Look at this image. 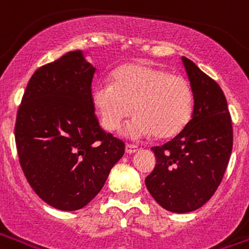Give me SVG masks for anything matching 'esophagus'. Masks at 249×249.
Wrapping results in <instances>:
<instances>
[{
	"mask_svg": "<svg viewBox=\"0 0 249 249\" xmlns=\"http://www.w3.org/2000/svg\"><path fill=\"white\" fill-rule=\"evenodd\" d=\"M140 150L139 146H136V145H130V143H126L125 145V153L126 154H133V153H137Z\"/></svg>",
	"mask_w": 249,
	"mask_h": 249,
	"instance_id": "34e87169",
	"label": "esophagus"
}]
</instances>
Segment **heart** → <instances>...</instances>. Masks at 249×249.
<instances>
[{"label": "heart", "instance_id": "obj_1", "mask_svg": "<svg viewBox=\"0 0 249 249\" xmlns=\"http://www.w3.org/2000/svg\"><path fill=\"white\" fill-rule=\"evenodd\" d=\"M92 106L104 129L120 128L134 110L137 116L125 126V136L139 139L154 134L167 140L187 126L194 96L185 78L150 64L132 63L117 68L112 83L93 88Z\"/></svg>", "mask_w": 249, "mask_h": 249}]
</instances>
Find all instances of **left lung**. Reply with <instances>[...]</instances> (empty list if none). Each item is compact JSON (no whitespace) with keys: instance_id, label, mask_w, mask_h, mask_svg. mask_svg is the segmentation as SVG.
<instances>
[{"instance_id":"1","label":"left lung","mask_w":249,"mask_h":249,"mask_svg":"<svg viewBox=\"0 0 249 249\" xmlns=\"http://www.w3.org/2000/svg\"><path fill=\"white\" fill-rule=\"evenodd\" d=\"M194 109L181 133L153 148L154 170L145 185L161 207L185 213L202 207L216 191L232 152V123L218 83L182 56Z\"/></svg>"}]
</instances>
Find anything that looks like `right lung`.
<instances>
[{
  "instance_id": "obj_1",
  "label": "right lung",
  "mask_w": 249,
  "mask_h": 249,
  "mask_svg": "<svg viewBox=\"0 0 249 249\" xmlns=\"http://www.w3.org/2000/svg\"><path fill=\"white\" fill-rule=\"evenodd\" d=\"M75 50L38 68L27 83L16 123L22 170L54 209L87 206L124 156V142L95 117L91 84L96 68Z\"/></svg>"
}]
</instances>
